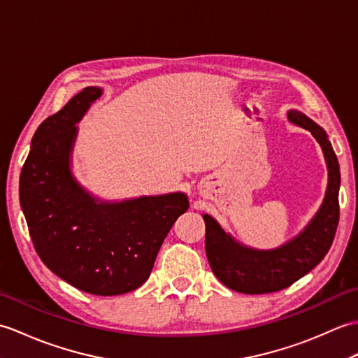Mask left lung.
<instances>
[{
  "label": "left lung",
  "instance_id": "obj_1",
  "mask_svg": "<svg viewBox=\"0 0 358 358\" xmlns=\"http://www.w3.org/2000/svg\"><path fill=\"white\" fill-rule=\"evenodd\" d=\"M288 117L311 131L323 148L329 170L327 197L305 231L274 251H256L237 245L216 220L205 214V251L210 266L225 287L237 292L266 294L291 287L320 264L336 237L340 217L338 159L320 125L296 110H291Z\"/></svg>",
  "mask_w": 358,
  "mask_h": 358
}]
</instances>
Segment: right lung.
Returning <instances> with one entry per match:
<instances>
[{
	"mask_svg": "<svg viewBox=\"0 0 358 358\" xmlns=\"http://www.w3.org/2000/svg\"><path fill=\"white\" fill-rule=\"evenodd\" d=\"M98 87H87L45 119L20 176V203L39 259L71 287L93 296L134 291L152 273L173 224L189 208L185 194L96 203L69 170L76 127Z\"/></svg>",
	"mask_w": 358,
	"mask_h": 358,
	"instance_id": "right-lung-1",
	"label": "right lung"
}]
</instances>
